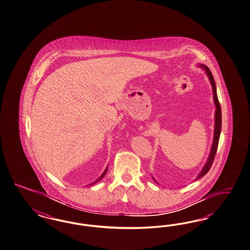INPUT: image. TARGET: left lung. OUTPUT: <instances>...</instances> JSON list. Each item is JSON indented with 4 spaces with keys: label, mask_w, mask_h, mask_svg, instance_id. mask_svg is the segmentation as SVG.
<instances>
[{
    "label": "left lung",
    "mask_w": 250,
    "mask_h": 250,
    "mask_svg": "<svg viewBox=\"0 0 250 250\" xmlns=\"http://www.w3.org/2000/svg\"><path fill=\"white\" fill-rule=\"evenodd\" d=\"M199 68L204 69L206 73V75L208 77L210 83L212 85V94H213V104L215 105V113H214V130H213V139H212V147H211V151L209 154V157L207 159V161L205 164V166L203 167V169L201 170V172L197 176L196 180L204 177L211 168L213 162V159L215 157V154L217 151V146H218V142H219L220 134H221V127H222V112H221V106H220L219 101H218V97H217V92H216V86H215V83L212 77V72L209 69L207 66H205L204 64H199L198 65ZM153 180L157 183V182L154 177L152 176Z\"/></svg>",
    "instance_id": "1"
}]
</instances>
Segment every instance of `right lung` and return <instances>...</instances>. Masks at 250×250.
<instances>
[{
  "instance_id": "right-lung-1",
  "label": "right lung",
  "mask_w": 250,
  "mask_h": 250,
  "mask_svg": "<svg viewBox=\"0 0 250 250\" xmlns=\"http://www.w3.org/2000/svg\"><path fill=\"white\" fill-rule=\"evenodd\" d=\"M107 170H108V167H106L105 170L104 171V173L101 175V176L99 177L98 179H97V180H96L95 182H93V183H91V184H90V185H92V184H94V183H96V182H100V181H101V180H102V179H103V178H104V177L105 176L106 172H107Z\"/></svg>"
}]
</instances>
